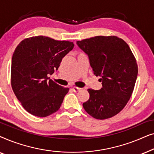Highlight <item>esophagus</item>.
Returning <instances> with one entry per match:
<instances>
[{
  "label": "esophagus",
  "mask_w": 154,
  "mask_h": 154,
  "mask_svg": "<svg viewBox=\"0 0 154 154\" xmlns=\"http://www.w3.org/2000/svg\"><path fill=\"white\" fill-rule=\"evenodd\" d=\"M72 90H73L74 92H79V90H81V88H78V87H73V88H72Z\"/></svg>",
  "instance_id": "esophagus-1"
}]
</instances>
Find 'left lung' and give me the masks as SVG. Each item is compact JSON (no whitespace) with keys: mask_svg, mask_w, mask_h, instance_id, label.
I'll return each instance as SVG.
<instances>
[{"mask_svg":"<svg viewBox=\"0 0 154 154\" xmlns=\"http://www.w3.org/2000/svg\"><path fill=\"white\" fill-rule=\"evenodd\" d=\"M88 54L94 74L100 76L102 88L88 89L90 98L83 106L96 119L119 113L129 101L137 77L138 67L129 45L117 36H95L77 41Z\"/></svg>","mask_w":154,"mask_h":154,"instance_id":"8db88e82","label":"left lung"}]
</instances>
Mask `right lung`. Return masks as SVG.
<instances>
[{
  "label": "right lung",
  "mask_w": 154,
  "mask_h": 154,
  "mask_svg": "<svg viewBox=\"0 0 154 154\" xmlns=\"http://www.w3.org/2000/svg\"><path fill=\"white\" fill-rule=\"evenodd\" d=\"M73 46L72 42L38 35L23 40L16 48L12 58V88L29 113L46 117L60 108L69 89L48 75L57 70Z\"/></svg>",
  "instance_id": "1"
}]
</instances>
